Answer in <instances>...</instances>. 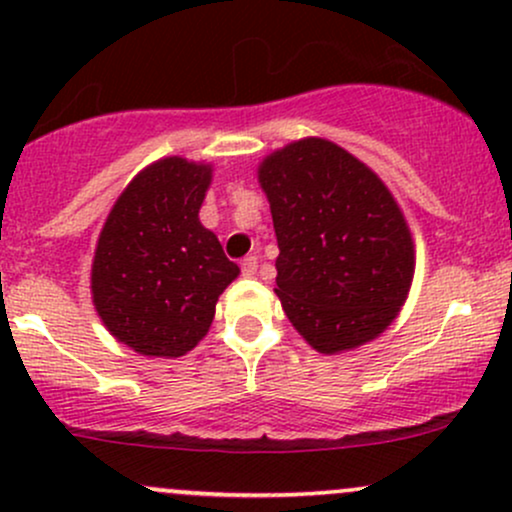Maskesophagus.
I'll list each match as a JSON object with an SVG mask.
<instances>
[{
  "mask_svg": "<svg viewBox=\"0 0 512 512\" xmlns=\"http://www.w3.org/2000/svg\"><path fill=\"white\" fill-rule=\"evenodd\" d=\"M240 269H243L245 276H255L257 274V257L255 255L245 257V260L240 262Z\"/></svg>",
  "mask_w": 512,
  "mask_h": 512,
  "instance_id": "esophagus-1",
  "label": "esophagus"
}]
</instances>
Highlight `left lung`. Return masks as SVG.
<instances>
[{
	"label": "left lung",
	"mask_w": 512,
	"mask_h": 512,
	"mask_svg": "<svg viewBox=\"0 0 512 512\" xmlns=\"http://www.w3.org/2000/svg\"><path fill=\"white\" fill-rule=\"evenodd\" d=\"M279 243L276 296L320 354L354 349L395 320L414 243L383 180L342 146L301 139L260 166Z\"/></svg>",
	"instance_id": "1"
}]
</instances>
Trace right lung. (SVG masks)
Here are the masks:
<instances>
[{
    "label": "right lung",
    "instance_id": "1",
    "mask_svg": "<svg viewBox=\"0 0 512 512\" xmlns=\"http://www.w3.org/2000/svg\"><path fill=\"white\" fill-rule=\"evenodd\" d=\"M209 182V166L163 158L129 182L98 238L93 305L117 342L142 356L195 349L240 272L199 223Z\"/></svg>",
    "mask_w": 512,
    "mask_h": 512
}]
</instances>
